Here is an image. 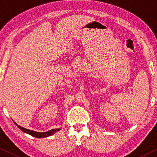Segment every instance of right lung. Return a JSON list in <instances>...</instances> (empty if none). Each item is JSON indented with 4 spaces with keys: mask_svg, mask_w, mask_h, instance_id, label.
I'll return each instance as SVG.
<instances>
[{
    "mask_svg": "<svg viewBox=\"0 0 157 157\" xmlns=\"http://www.w3.org/2000/svg\"><path fill=\"white\" fill-rule=\"evenodd\" d=\"M14 124H15L16 126H17L20 130H21V131H22L24 132H25V133H27L29 135H31V136H32L33 137H38V138H41V137H45L50 136H52V135H53L54 133H55V132L59 131V130L61 129V128H55V129L50 130V131H46V132H36V131H32V130L25 128L21 127V126H20V125L16 124L15 122H14Z\"/></svg>",
    "mask_w": 157,
    "mask_h": 157,
    "instance_id": "1",
    "label": "right lung"
}]
</instances>
